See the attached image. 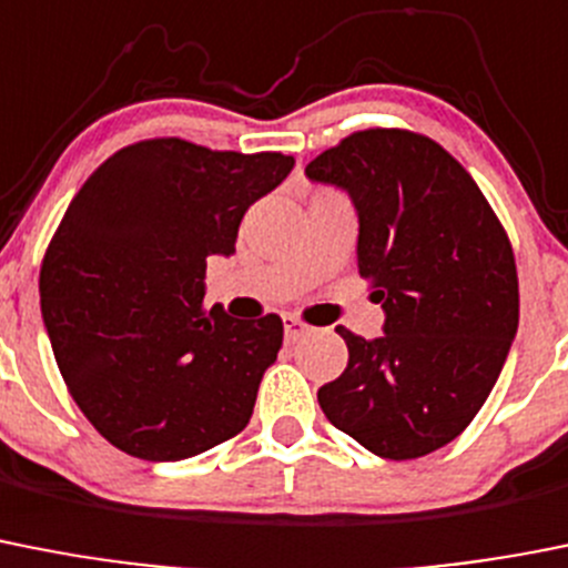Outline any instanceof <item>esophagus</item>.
Wrapping results in <instances>:
<instances>
[{
	"label": "esophagus",
	"instance_id": "34e87169",
	"mask_svg": "<svg viewBox=\"0 0 568 568\" xmlns=\"http://www.w3.org/2000/svg\"><path fill=\"white\" fill-rule=\"evenodd\" d=\"M304 335H310V326L301 318H295V315H287V318H284V337H287V343L301 341Z\"/></svg>",
	"mask_w": 568,
	"mask_h": 568
}]
</instances>
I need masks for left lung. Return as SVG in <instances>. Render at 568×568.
Here are the masks:
<instances>
[{"label": "left lung", "mask_w": 568, "mask_h": 568, "mask_svg": "<svg viewBox=\"0 0 568 568\" xmlns=\"http://www.w3.org/2000/svg\"><path fill=\"white\" fill-rule=\"evenodd\" d=\"M357 207V267L383 335L337 326L343 374L318 388L337 430L383 459L454 442L490 397L518 329L513 244L465 165L408 129H363L306 165Z\"/></svg>", "instance_id": "1"}]
</instances>
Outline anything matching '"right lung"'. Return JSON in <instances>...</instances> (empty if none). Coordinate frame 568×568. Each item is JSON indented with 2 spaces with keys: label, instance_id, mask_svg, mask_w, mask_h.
Masks as SVG:
<instances>
[{
  "label": "right lung",
  "instance_id": "right-lung-1",
  "mask_svg": "<svg viewBox=\"0 0 568 568\" xmlns=\"http://www.w3.org/2000/svg\"><path fill=\"white\" fill-rule=\"evenodd\" d=\"M293 165L152 138L72 196L41 262V315L72 399L118 450L191 459L250 423L284 324L205 310V267L231 256L244 211Z\"/></svg>",
  "mask_w": 568,
  "mask_h": 568
}]
</instances>
